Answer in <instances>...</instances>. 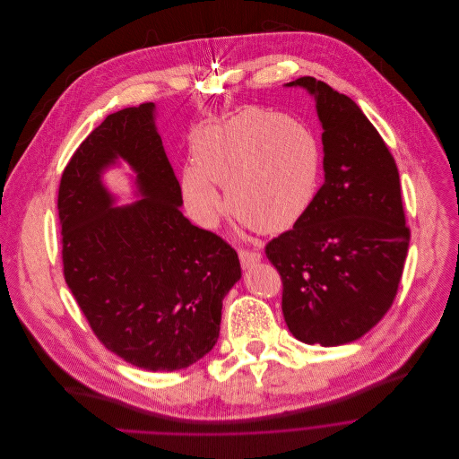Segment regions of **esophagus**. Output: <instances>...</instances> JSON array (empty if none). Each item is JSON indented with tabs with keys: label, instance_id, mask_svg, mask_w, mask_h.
Masks as SVG:
<instances>
[{
	"label": "esophagus",
	"instance_id": "34e87169",
	"mask_svg": "<svg viewBox=\"0 0 459 459\" xmlns=\"http://www.w3.org/2000/svg\"><path fill=\"white\" fill-rule=\"evenodd\" d=\"M238 258H240L242 267H249L260 260V253L251 251V249H238Z\"/></svg>",
	"mask_w": 459,
	"mask_h": 459
}]
</instances>
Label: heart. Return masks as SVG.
<instances>
[{
	"label": "heart",
	"mask_w": 459,
	"mask_h": 459,
	"mask_svg": "<svg viewBox=\"0 0 459 459\" xmlns=\"http://www.w3.org/2000/svg\"><path fill=\"white\" fill-rule=\"evenodd\" d=\"M320 146L313 132L290 116L246 108L203 130L194 144L195 168L182 175V195L194 219L212 228L226 186L233 215L260 233L293 228L315 201Z\"/></svg>",
	"instance_id": "b5f03b06"
}]
</instances>
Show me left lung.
I'll list each match as a JSON object with an SVG mask.
<instances>
[{"label":"left lung","instance_id":"obj_1","mask_svg":"<svg viewBox=\"0 0 459 459\" xmlns=\"http://www.w3.org/2000/svg\"><path fill=\"white\" fill-rule=\"evenodd\" d=\"M288 84L316 100L325 180L306 215L265 244V256L281 273L293 336L342 345L371 331L396 299L411 240L400 173L351 98L309 75Z\"/></svg>","mask_w":459,"mask_h":459}]
</instances>
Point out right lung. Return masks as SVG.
Masks as SVG:
<instances>
[{"label": "right lung", "instance_id": "add662e5", "mask_svg": "<svg viewBox=\"0 0 459 459\" xmlns=\"http://www.w3.org/2000/svg\"><path fill=\"white\" fill-rule=\"evenodd\" d=\"M117 156L144 200L112 209L99 173ZM182 192L153 125V103L110 114L63 169V274L98 340L146 371H177L219 338L222 299L240 279L237 251L180 212Z\"/></svg>", "mask_w": 459, "mask_h": 459}]
</instances>
